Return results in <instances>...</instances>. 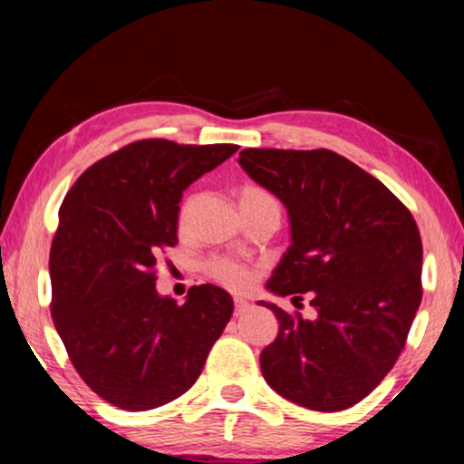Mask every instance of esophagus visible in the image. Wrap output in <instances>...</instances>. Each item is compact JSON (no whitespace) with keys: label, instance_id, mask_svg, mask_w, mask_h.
I'll return each instance as SVG.
<instances>
[{"label":"esophagus","instance_id":"esophagus-1","mask_svg":"<svg viewBox=\"0 0 464 464\" xmlns=\"http://www.w3.org/2000/svg\"><path fill=\"white\" fill-rule=\"evenodd\" d=\"M251 308V304L246 302V300H240V297H234V314L237 316H240V314H245L246 310Z\"/></svg>","mask_w":464,"mask_h":464}]
</instances>
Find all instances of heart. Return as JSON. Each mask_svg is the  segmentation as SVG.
<instances>
[{"label":"heart","mask_w":464,"mask_h":464,"mask_svg":"<svg viewBox=\"0 0 464 464\" xmlns=\"http://www.w3.org/2000/svg\"><path fill=\"white\" fill-rule=\"evenodd\" d=\"M240 202H268V205H276L275 196H272L268 189L257 188V186H246L240 192ZM207 272L208 276H213L215 281L226 285L234 291L245 289L246 285L251 283V270L246 268L245 264L234 262V259L227 257H213L207 262Z\"/></svg>","instance_id":"heart-1"}]
</instances>
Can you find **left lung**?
Here are the masks:
<instances>
[{
	"label": "left lung",
	"mask_w": 464,
	"mask_h": 464,
	"mask_svg": "<svg viewBox=\"0 0 464 464\" xmlns=\"http://www.w3.org/2000/svg\"><path fill=\"white\" fill-rule=\"evenodd\" d=\"M238 164L287 208L291 245L266 289L302 294L314 319L259 302L278 335L259 357L278 395L340 411L392 370L422 300V240L411 213L376 177L329 150H243Z\"/></svg>",
	"instance_id": "1"
}]
</instances>
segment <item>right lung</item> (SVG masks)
I'll list each match as a JSON object with an SVG mask.
<instances>
[{
    "label": "right lung",
    "mask_w": 464,
    "mask_h": 464,
    "mask_svg": "<svg viewBox=\"0 0 464 464\" xmlns=\"http://www.w3.org/2000/svg\"><path fill=\"white\" fill-rule=\"evenodd\" d=\"M238 145L143 139L94 162L59 211L50 249L53 319L82 380L120 410L145 411L183 395L230 321L218 285L186 304L156 291V257L177 245L183 189Z\"/></svg>",
    "instance_id": "1"
}]
</instances>
